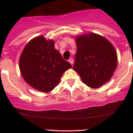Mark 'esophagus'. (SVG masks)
<instances>
[{"mask_svg":"<svg viewBox=\"0 0 133 133\" xmlns=\"http://www.w3.org/2000/svg\"><path fill=\"white\" fill-rule=\"evenodd\" d=\"M69 62L72 65V64H73V63H74L73 58H69Z\"/></svg>","mask_w":133,"mask_h":133,"instance_id":"esophagus-1","label":"esophagus"}]
</instances>
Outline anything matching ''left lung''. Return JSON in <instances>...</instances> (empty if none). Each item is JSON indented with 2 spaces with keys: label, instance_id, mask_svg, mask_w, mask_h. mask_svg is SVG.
<instances>
[{
  "label": "left lung",
  "instance_id": "left-lung-1",
  "mask_svg": "<svg viewBox=\"0 0 133 133\" xmlns=\"http://www.w3.org/2000/svg\"><path fill=\"white\" fill-rule=\"evenodd\" d=\"M73 69L83 83L93 89L109 81L117 66V55L105 38L90 33L78 36Z\"/></svg>",
  "mask_w": 133,
  "mask_h": 133
}]
</instances>
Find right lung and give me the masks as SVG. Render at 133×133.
Returning a JSON list of instances; mask_svg holds the SVG:
<instances>
[{
  "label": "right lung",
  "instance_id": "add662e5",
  "mask_svg": "<svg viewBox=\"0 0 133 133\" xmlns=\"http://www.w3.org/2000/svg\"><path fill=\"white\" fill-rule=\"evenodd\" d=\"M19 66L24 81L34 89L46 92L53 90L64 71L72 67L55 49L53 41H46L43 36L26 45Z\"/></svg>",
  "mask_w": 133,
  "mask_h": 133
}]
</instances>
